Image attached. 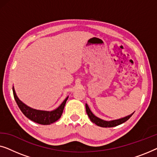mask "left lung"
<instances>
[{
	"label": "left lung",
	"mask_w": 157,
	"mask_h": 157,
	"mask_svg": "<svg viewBox=\"0 0 157 157\" xmlns=\"http://www.w3.org/2000/svg\"><path fill=\"white\" fill-rule=\"evenodd\" d=\"M86 113L88 116H89L90 120H91L93 123L96 124V125L98 126H101V127H105V128L113 127V126H117L118 125H120V124L124 123V122L127 121V120L129 119V118L132 117L134 113V112L133 113H132V114L127 116V117L121 118V119L112 120V121H104V120L101 119L98 117H96V116L91 112V111L90 110L89 106H88V104H86Z\"/></svg>",
	"instance_id": "8db88e82"
}]
</instances>
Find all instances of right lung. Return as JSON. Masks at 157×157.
<instances>
[{
	"instance_id": "add662e5",
	"label": "right lung",
	"mask_w": 157,
	"mask_h": 157,
	"mask_svg": "<svg viewBox=\"0 0 157 157\" xmlns=\"http://www.w3.org/2000/svg\"><path fill=\"white\" fill-rule=\"evenodd\" d=\"M13 92L15 100L23 114L29 119H31V121L39 124H42V125H49V124L54 123L55 121H56L61 118L66 101L68 100V96H67L66 99L62 102V104L55 110L51 111H41L32 109L21 101L17 96L13 87Z\"/></svg>"
}]
</instances>
